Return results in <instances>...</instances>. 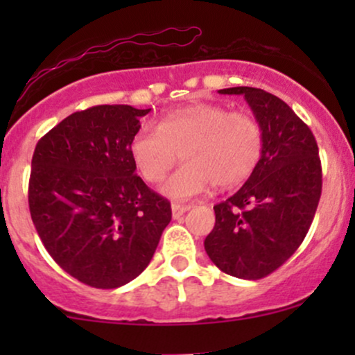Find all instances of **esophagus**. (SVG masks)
Here are the masks:
<instances>
[{
  "label": "esophagus",
  "instance_id": "obj_1",
  "mask_svg": "<svg viewBox=\"0 0 355 355\" xmlns=\"http://www.w3.org/2000/svg\"><path fill=\"white\" fill-rule=\"evenodd\" d=\"M187 210H190V205H182V203H172V215H173V218H180Z\"/></svg>",
  "mask_w": 355,
  "mask_h": 355
}]
</instances>
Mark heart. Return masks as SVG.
Here are the masks:
<instances>
[{
  "label": "heart",
  "instance_id": "obj_1",
  "mask_svg": "<svg viewBox=\"0 0 355 355\" xmlns=\"http://www.w3.org/2000/svg\"><path fill=\"white\" fill-rule=\"evenodd\" d=\"M262 126L247 112L200 103L165 113L158 128L144 125L130 141L132 160L146 182L164 178L178 158L185 160L160 185L175 200H187L215 187L237 185L259 164Z\"/></svg>",
  "mask_w": 355,
  "mask_h": 355
}]
</instances>
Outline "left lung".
Here are the masks:
<instances>
[{"mask_svg":"<svg viewBox=\"0 0 355 355\" xmlns=\"http://www.w3.org/2000/svg\"><path fill=\"white\" fill-rule=\"evenodd\" d=\"M243 95L262 126L259 164L237 193L217 203L205 245L225 274L257 280L277 270L304 242L322 193L319 146L285 101L260 88L218 89Z\"/></svg>","mask_w":355,"mask_h":355,"instance_id":"obj_1","label":"left lung"}]
</instances>
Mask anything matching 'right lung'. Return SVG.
<instances>
[{"label":"right lung","mask_w":355,"mask_h":355,"mask_svg":"<svg viewBox=\"0 0 355 355\" xmlns=\"http://www.w3.org/2000/svg\"><path fill=\"white\" fill-rule=\"evenodd\" d=\"M148 112L98 105L36 144L31 220L53 260L89 287L116 288L140 275L172 220L170 202L145 185L130 155Z\"/></svg>","instance_id":"right-lung-1"}]
</instances>
